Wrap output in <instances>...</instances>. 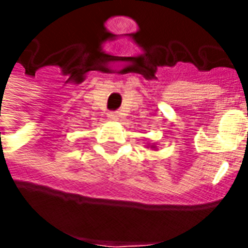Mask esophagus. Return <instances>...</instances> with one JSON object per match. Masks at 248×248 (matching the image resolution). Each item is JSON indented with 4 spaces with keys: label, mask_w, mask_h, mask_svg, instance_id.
I'll return each instance as SVG.
<instances>
[{
    "label": "esophagus",
    "mask_w": 248,
    "mask_h": 248,
    "mask_svg": "<svg viewBox=\"0 0 248 248\" xmlns=\"http://www.w3.org/2000/svg\"><path fill=\"white\" fill-rule=\"evenodd\" d=\"M108 118L111 119V121H117L119 118V111H111V113H108Z\"/></svg>",
    "instance_id": "obj_1"
}]
</instances>
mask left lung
Returning <instances> with one entry per match:
<instances>
[{"label": "left lung", "mask_w": 248, "mask_h": 248, "mask_svg": "<svg viewBox=\"0 0 248 248\" xmlns=\"http://www.w3.org/2000/svg\"><path fill=\"white\" fill-rule=\"evenodd\" d=\"M146 147H147V149H149V147H150V149H153V150H156V149H158V147H156L155 143H153V145H150V146L147 145V146H146Z\"/></svg>", "instance_id": "obj_1"}]
</instances>
